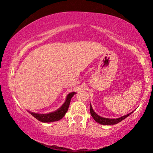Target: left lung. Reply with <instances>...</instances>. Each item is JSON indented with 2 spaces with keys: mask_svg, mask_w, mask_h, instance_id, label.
Segmentation results:
<instances>
[{
  "mask_svg": "<svg viewBox=\"0 0 153 153\" xmlns=\"http://www.w3.org/2000/svg\"><path fill=\"white\" fill-rule=\"evenodd\" d=\"M90 111H91V114L92 117H93V119L96 121V122L100 123V124H101V125H116V124H117V123H120V121L124 120L125 118H126L127 117H128L129 116V115L132 114L134 111L132 112L129 113V114H128L125 115V116L120 117V118H103V117L100 116L99 115H97L95 111H94V110H93V107H92L91 104V106H90Z\"/></svg>",
  "mask_w": 153,
  "mask_h": 153,
  "instance_id": "1",
  "label": "left lung"
}]
</instances>
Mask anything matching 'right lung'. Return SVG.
<instances>
[{"label":"right lung","instance_id":"1","mask_svg":"<svg viewBox=\"0 0 153 153\" xmlns=\"http://www.w3.org/2000/svg\"><path fill=\"white\" fill-rule=\"evenodd\" d=\"M76 93L75 92H72V93H69L66 97V100L63 104L60 106L59 108L56 110L55 111L48 113V114H38V113L31 112L30 111H28L29 114H30L33 117L37 119L39 121L42 123H52L55 122L60 120L64 117L65 115L68 111L69 106H70V101L72 97L75 95Z\"/></svg>","mask_w":153,"mask_h":153}]
</instances>
